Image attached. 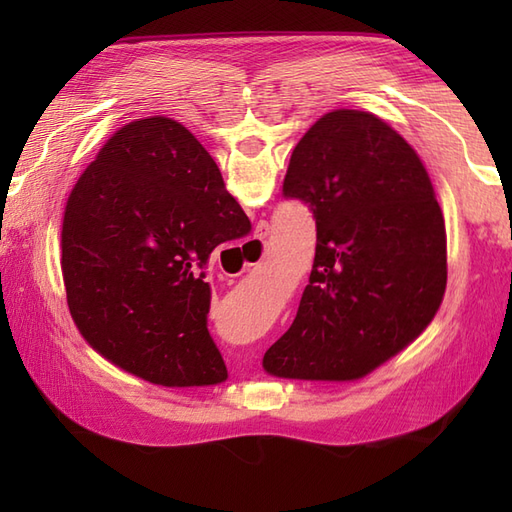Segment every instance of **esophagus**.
<instances>
[{
  "instance_id": "obj_1",
  "label": "esophagus",
  "mask_w": 512,
  "mask_h": 512,
  "mask_svg": "<svg viewBox=\"0 0 512 512\" xmlns=\"http://www.w3.org/2000/svg\"><path fill=\"white\" fill-rule=\"evenodd\" d=\"M270 233L268 222H259L255 228V235L246 242V253H248V262L246 266H253L250 262H262L266 255V237Z\"/></svg>"
}]
</instances>
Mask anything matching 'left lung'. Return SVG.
I'll list each match as a JSON object with an SVG mask.
<instances>
[{
	"label": "left lung",
	"instance_id": "8db88e82",
	"mask_svg": "<svg viewBox=\"0 0 512 512\" xmlns=\"http://www.w3.org/2000/svg\"><path fill=\"white\" fill-rule=\"evenodd\" d=\"M284 195L317 220V250L290 330L264 372L358 380L405 350L447 288V228L427 167L372 112L332 110L297 143Z\"/></svg>",
	"mask_w": 512,
	"mask_h": 512
}]
</instances>
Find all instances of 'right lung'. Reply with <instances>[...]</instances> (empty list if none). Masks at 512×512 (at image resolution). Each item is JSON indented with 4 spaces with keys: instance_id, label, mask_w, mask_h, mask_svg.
I'll return each mask as SVG.
<instances>
[{
    "instance_id": "1",
    "label": "right lung",
    "mask_w": 512,
    "mask_h": 512,
    "mask_svg": "<svg viewBox=\"0 0 512 512\" xmlns=\"http://www.w3.org/2000/svg\"><path fill=\"white\" fill-rule=\"evenodd\" d=\"M250 231L215 160L167 116L123 125L76 180L61 222V275L76 330L123 372L162 387L228 378L198 270Z\"/></svg>"
}]
</instances>
